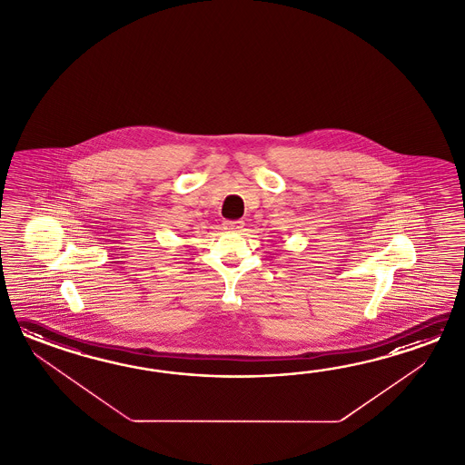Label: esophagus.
<instances>
[{"label": "esophagus", "instance_id": "esophagus-1", "mask_svg": "<svg viewBox=\"0 0 465 465\" xmlns=\"http://www.w3.org/2000/svg\"><path fill=\"white\" fill-rule=\"evenodd\" d=\"M224 228L231 232H239L241 229L244 228V223L242 221H224Z\"/></svg>", "mask_w": 465, "mask_h": 465}]
</instances>
